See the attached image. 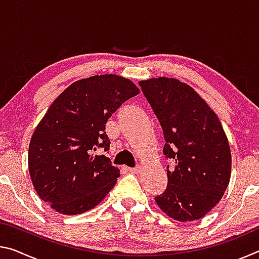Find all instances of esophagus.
<instances>
[{"label": "esophagus", "mask_w": 259, "mask_h": 259, "mask_svg": "<svg viewBox=\"0 0 259 259\" xmlns=\"http://www.w3.org/2000/svg\"><path fill=\"white\" fill-rule=\"evenodd\" d=\"M128 171L131 174H138L140 171L139 166H135V168H128Z\"/></svg>", "instance_id": "34e87169"}]
</instances>
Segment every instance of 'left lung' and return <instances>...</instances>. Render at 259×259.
<instances>
[{"label": "left lung", "instance_id": "8db88e82", "mask_svg": "<svg viewBox=\"0 0 259 259\" xmlns=\"http://www.w3.org/2000/svg\"><path fill=\"white\" fill-rule=\"evenodd\" d=\"M139 85L163 130V154L175 161L155 202L175 221L202 218L231 178V150L221 121L192 87L176 78L153 77Z\"/></svg>", "mask_w": 259, "mask_h": 259}]
</instances>
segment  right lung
Masks as SVG:
<instances>
[{
  "instance_id": "right-lung-1",
  "label": "right lung",
  "mask_w": 259,
  "mask_h": 259,
  "mask_svg": "<svg viewBox=\"0 0 259 259\" xmlns=\"http://www.w3.org/2000/svg\"><path fill=\"white\" fill-rule=\"evenodd\" d=\"M138 94L128 78L105 74L75 81L50 105L30 138L28 170L38 196L57 212H85L115 185L119 168L96 152L109 150L105 124Z\"/></svg>"
}]
</instances>
